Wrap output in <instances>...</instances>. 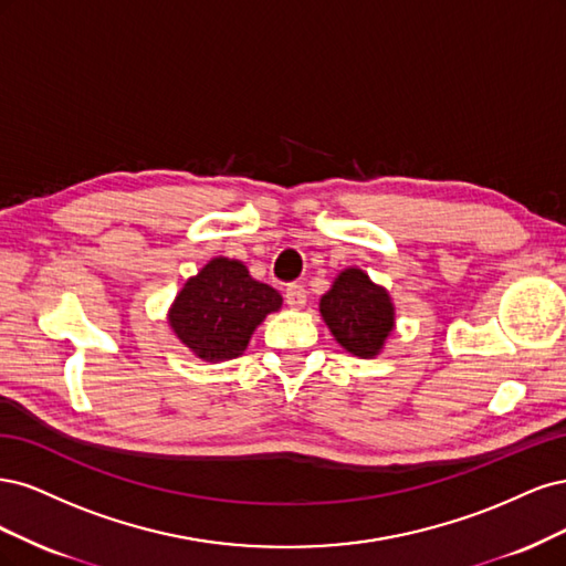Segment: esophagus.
Segmentation results:
<instances>
[{"label": "esophagus", "mask_w": 566, "mask_h": 566, "mask_svg": "<svg viewBox=\"0 0 566 566\" xmlns=\"http://www.w3.org/2000/svg\"><path fill=\"white\" fill-rule=\"evenodd\" d=\"M305 298H307V294H305V289L301 284H289L284 289V301H286L289 307H303Z\"/></svg>", "instance_id": "obj_1"}]
</instances>
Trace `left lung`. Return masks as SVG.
<instances>
[{
  "label": "left lung",
  "instance_id": "8db88e82",
  "mask_svg": "<svg viewBox=\"0 0 566 566\" xmlns=\"http://www.w3.org/2000/svg\"><path fill=\"white\" fill-rule=\"evenodd\" d=\"M319 313L336 340L357 357H374L392 332L390 296L361 270H343L319 301Z\"/></svg>",
  "mask_w": 566,
  "mask_h": 566
}]
</instances>
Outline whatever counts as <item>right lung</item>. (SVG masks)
Here are the masks:
<instances>
[{"instance_id":"1","label":"right lung","mask_w":566,"mask_h":566,"mask_svg":"<svg viewBox=\"0 0 566 566\" xmlns=\"http://www.w3.org/2000/svg\"><path fill=\"white\" fill-rule=\"evenodd\" d=\"M280 305L277 291L253 280L240 261L213 259L176 296L169 324L197 357L221 361L240 357L253 329Z\"/></svg>"}]
</instances>
